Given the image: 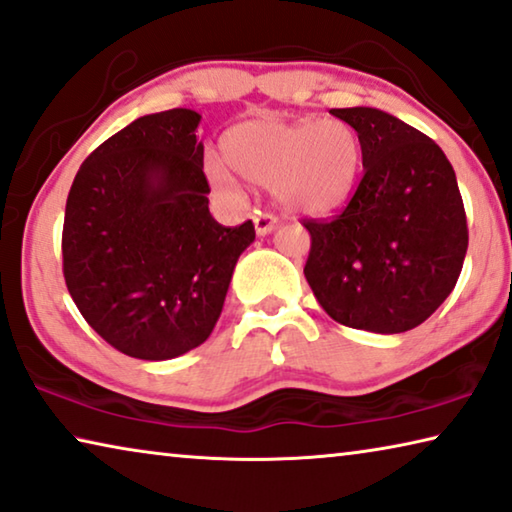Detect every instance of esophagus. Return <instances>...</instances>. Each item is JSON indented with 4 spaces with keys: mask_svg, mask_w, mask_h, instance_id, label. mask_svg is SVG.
Returning <instances> with one entry per match:
<instances>
[{
    "mask_svg": "<svg viewBox=\"0 0 512 512\" xmlns=\"http://www.w3.org/2000/svg\"><path fill=\"white\" fill-rule=\"evenodd\" d=\"M253 221H255V230L259 237L269 234L271 230H275V225H278V218H275L273 214H266V212H257L253 216Z\"/></svg>",
    "mask_w": 512,
    "mask_h": 512,
    "instance_id": "1",
    "label": "esophagus"
}]
</instances>
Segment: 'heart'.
<instances>
[{"instance_id":"1","label":"heart","mask_w":512,"mask_h":512,"mask_svg":"<svg viewBox=\"0 0 512 512\" xmlns=\"http://www.w3.org/2000/svg\"><path fill=\"white\" fill-rule=\"evenodd\" d=\"M223 154L243 180L273 191L294 214H328L351 196L362 161L358 132L344 120H246L223 136ZM218 189L234 177L218 161L207 166Z\"/></svg>"}]
</instances>
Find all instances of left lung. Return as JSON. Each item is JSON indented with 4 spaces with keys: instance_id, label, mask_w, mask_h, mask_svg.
<instances>
[{
    "instance_id": "1",
    "label": "left lung",
    "mask_w": 512,
    "mask_h": 512,
    "mask_svg": "<svg viewBox=\"0 0 512 512\" xmlns=\"http://www.w3.org/2000/svg\"><path fill=\"white\" fill-rule=\"evenodd\" d=\"M362 145L364 175L328 221L305 218V278L330 319L396 335L456 287L469 232L456 173L433 139L371 107L330 109Z\"/></svg>"
}]
</instances>
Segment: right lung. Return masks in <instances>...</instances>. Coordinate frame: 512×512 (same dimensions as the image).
I'll use <instances>...</instances> for the list:
<instances>
[{
    "label": "right lung",
    "instance_id": "right-lung-1",
    "mask_svg": "<svg viewBox=\"0 0 512 512\" xmlns=\"http://www.w3.org/2000/svg\"><path fill=\"white\" fill-rule=\"evenodd\" d=\"M200 113H150L77 170L63 221V278L104 342L139 360L200 346L221 316L255 225L209 214Z\"/></svg>",
    "mask_w": 512,
    "mask_h": 512
}]
</instances>
